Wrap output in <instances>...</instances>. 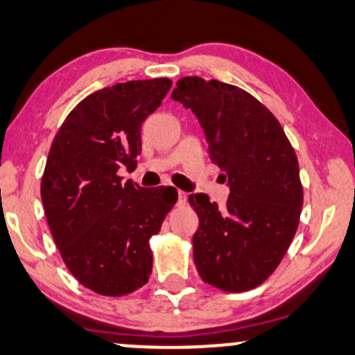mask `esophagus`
I'll return each mask as SVG.
<instances>
[{
  "instance_id": "esophagus-1",
  "label": "esophagus",
  "mask_w": 355,
  "mask_h": 355,
  "mask_svg": "<svg viewBox=\"0 0 355 355\" xmlns=\"http://www.w3.org/2000/svg\"><path fill=\"white\" fill-rule=\"evenodd\" d=\"M178 203H180L182 206L187 203V193H185V191L178 190Z\"/></svg>"
}]
</instances>
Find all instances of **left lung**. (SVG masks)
Wrapping results in <instances>:
<instances>
[{"mask_svg":"<svg viewBox=\"0 0 355 355\" xmlns=\"http://www.w3.org/2000/svg\"><path fill=\"white\" fill-rule=\"evenodd\" d=\"M203 128L209 159L230 187L226 208L205 193L188 196L200 226L193 259L206 284L248 291L282 262L303 206L298 159L275 116L244 89L185 77L172 92Z\"/></svg>","mask_w":355,"mask_h":355,"instance_id":"left-lung-1","label":"left lung"}]
</instances>
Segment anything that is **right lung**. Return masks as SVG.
Here are the masks:
<instances>
[{"label": "right lung", "instance_id": "1", "mask_svg": "<svg viewBox=\"0 0 355 355\" xmlns=\"http://www.w3.org/2000/svg\"><path fill=\"white\" fill-rule=\"evenodd\" d=\"M168 78L116 83L80 101L49 150L44 211L65 266L87 288L123 297L149 282V239L177 203L173 187L123 182L141 154V125L168 93Z\"/></svg>", "mask_w": 355, "mask_h": 355}]
</instances>
